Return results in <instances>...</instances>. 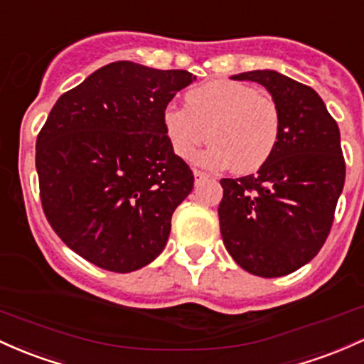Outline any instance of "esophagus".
<instances>
[{
	"instance_id": "obj_1",
	"label": "esophagus",
	"mask_w": 364,
	"mask_h": 364,
	"mask_svg": "<svg viewBox=\"0 0 364 364\" xmlns=\"http://www.w3.org/2000/svg\"><path fill=\"white\" fill-rule=\"evenodd\" d=\"M204 178H208V173H204V171H201V170H194V181H196V183H199L201 181H204Z\"/></svg>"
}]
</instances>
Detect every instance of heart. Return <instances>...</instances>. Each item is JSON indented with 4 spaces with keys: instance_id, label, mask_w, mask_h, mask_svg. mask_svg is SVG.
<instances>
[{
    "instance_id": "obj_1",
    "label": "heart",
    "mask_w": 364,
    "mask_h": 364,
    "mask_svg": "<svg viewBox=\"0 0 364 364\" xmlns=\"http://www.w3.org/2000/svg\"><path fill=\"white\" fill-rule=\"evenodd\" d=\"M163 127L182 160H191L204 141L201 156L208 166H227L235 173L259 170L275 153L282 118L272 97L237 80H211L187 92V106L168 103Z\"/></svg>"
}]
</instances>
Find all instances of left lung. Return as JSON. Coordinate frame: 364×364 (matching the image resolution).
<instances>
[{
    "label": "left lung",
    "mask_w": 364,
    "mask_h": 364,
    "mask_svg": "<svg viewBox=\"0 0 364 364\" xmlns=\"http://www.w3.org/2000/svg\"><path fill=\"white\" fill-rule=\"evenodd\" d=\"M272 94L282 118L275 153L252 175L222 178L223 244L240 268L273 279L299 270L328 237L346 181L337 122L318 92L275 70L232 75Z\"/></svg>",
    "instance_id": "8db88e82"
}]
</instances>
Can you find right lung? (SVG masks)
<instances>
[{"instance_id":"add662e5","label":"right lung","mask_w":364,"mask_h":364,"mask_svg":"<svg viewBox=\"0 0 364 364\" xmlns=\"http://www.w3.org/2000/svg\"><path fill=\"white\" fill-rule=\"evenodd\" d=\"M194 80L187 70L115 61L53 106L36 142L41 203L89 263L129 273L165 249L194 175L171 149L163 109Z\"/></svg>"}]
</instances>
